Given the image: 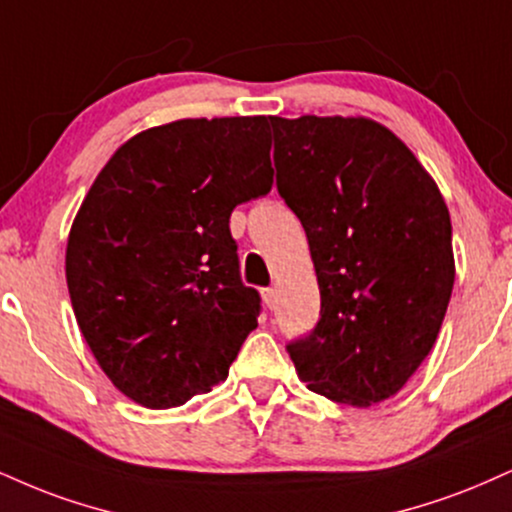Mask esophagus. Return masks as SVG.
I'll use <instances>...</instances> for the list:
<instances>
[{
    "mask_svg": "<svg viewBox=\"0 0 512 512\" xmlns=\"http://www.w3.org/2000/svg\"><path fill=\"white\" fill-rule=\"evenodd\" d=\"M262 298H264V303H267L269 310H272L274 303H276V291H274L272 286H269V288H262Z\"/></svg>",
    "mask_w": 512,
    "mask_h": 512,
    "instance_id": "obj_1",
    "label": "esophagus"
}]
</instances>
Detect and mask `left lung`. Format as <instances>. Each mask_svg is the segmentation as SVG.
Returning <instances> with one entry per match:
<instances>
[{"label": "left lung", "instance_id": "1", "mask_svg": "<svg viewBox=\"0 0 512 512\" xmlns=\"http://www.w3.org/2000/svg\"><path fill=\"white\" fill-rule=\"evenodd\" d=\"M276 188L303 224L322 310L286 346L307 389L355 408L396 396L432 350L455 281L451 214L389 128L269 116Z\"/></svg>", "mask_w": 512, "mask_h": 512}]
</instances>
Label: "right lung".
<instances>
[{"mask_svg": "<svg viewBox=\"0 0 512 512\" xmlns=\"http://www.w3.org/2000/svg\"><path fill=\"white\" fill-rule=\"evenodd\" d=\"M267 116L147 128L104 164L66 245L83 338L112 384L152 410L229 377L257 326L240 281L233 207L272 190Z\"/></svg>", "mask_w": 512, "mask_h": 512, "instance_id": "add662e5", "label": "right lung"}]
</instances>
